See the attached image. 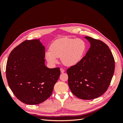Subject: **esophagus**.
<instances>
[{"instance_id":"esophagus-1","label":"esophagus","mask_w":123,"mask_h":123,"mask_svg":"<svg viewBox=\"0 0 123 123\" xmlns=\"http://www.w3.org/2000/svg\"><path fill=\"white\" fill-rule=\"evenodd\" d=\"M61 73H64V72H65V70L64 69H62V68H61Z\"/></svg>"}]
</instances>
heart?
<instances>
[{
    "label": "heart",
    "instance_id": "heart-1",
    "mask_svg": "<svg viewBox=\"0 0 123 123\" xmlns=\"http://www.w3.org/2000/svg\"><path fill=\"white\" fill-rule=\"evenodd\" d=\"M86 49V44L83 39L62 38L56 40L52 44L51 50L46 52L45 57L51 65L56 64L58 58H61L65 65L73 66L81 61Z\"/></svg>",
    "mask_w": 123,
    "mask_h": 123
}]
</instances>
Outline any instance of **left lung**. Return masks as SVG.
<instances>
[{
  "label": "left lung",
  "instance_id": "obj_1",
  "mask_svg": "<svg viewBox=\"0 0 123 123\" xmlns=\"http://www.w3.org/2000/svg\"><path fill=\"white\" fill-rule=\"evenodd\" d=\"M90 43L85 56L67 70L68 85L72 93L82 99L101 96L108 88L113 77L115 62L112 53L102 41L85 37Z\"/></svg>",
  "mask_w": 123,
  "mask_h": 123
}]
</instances>
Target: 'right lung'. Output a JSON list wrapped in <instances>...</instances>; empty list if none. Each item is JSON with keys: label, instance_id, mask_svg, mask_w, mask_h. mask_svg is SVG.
Here are the masks:
<instances>
[{"label": "right lung", "instance_id": "obj_1", "mask_svg": "<svg viewBox=\"0 0 123 123\" xmlns=\"http://www.w3.org/2000/svg\"><path fill=\"white\" fill-rule=\"evenodd\" d=\"M44 57L45 48L40 39L24 41L9 56L7 81L15 96L24 103L36 105L47 99L60 76L59 68L47 67Z\"/></svg>", "mask_w": 123, "mask_h": 123}]
</instances>
